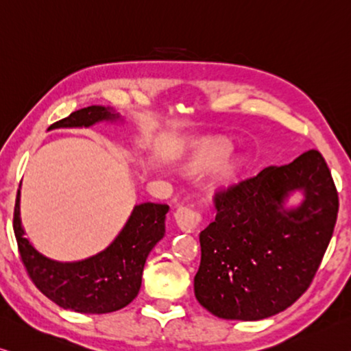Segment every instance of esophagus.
<instances>
[{
	"label": "esophagus",
	"instance_id": "34e87169",
	"mask_svg": "<svg viewBox=\"0 0 351 351\" xmlns=\"http://www.w3.org/2000/svg\"><path fill=\"white\" fill-rule=\"evenodd\" d=\"M174 217L177 221V226H179L183 232H193L194 229H197V226L201 224L202 221V215L193 207H179L174 213Z\"/></svg>",
	"mask_w": 351,
	"mask_h": 351
}]
</instances>
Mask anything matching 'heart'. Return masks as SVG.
<instances>
[{
    "instance_id": "heart-1",
    "label": "heart",
    "mask_w": 351,
    "mask_h": 351,
    "mask_svg": "<svg viewBox=\"0 0 351 351\" xmlns=\"http://www.w3.org/2000/svg\"><path fill=\"white\" fill-rule=\"evenodd\" d=\"M229 150H230V147L224 143L206 144L196 154V157L193 158L191 166H193V168H196V169L206 168V166H212L223 157H226V155L229 154Z\"/></svg>"
}]
</instances>
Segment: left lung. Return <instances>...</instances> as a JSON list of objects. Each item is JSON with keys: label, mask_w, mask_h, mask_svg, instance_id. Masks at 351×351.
Masks as SVG:
<instances>
[{"label": "left lung", "mask_w": 351, "mask_h": 351, "mask_svg": "<svg viewBox=\"0 0 351 351\" xmlns=\"http://www.w3.org/2000/svg\"><path fill=\"white\" fill-rule=\"evenodd\" d=\"M305 201L285 209L288 194ZM201 234L194 295L219 319L262 320L287 309L314 279L336 226L339 196L325 158L307 150L282 166L218 188Z\"/></svg>", "instance_id": "obj_1"}]
</instances>
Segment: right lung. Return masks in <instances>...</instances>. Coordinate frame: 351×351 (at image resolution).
I'll list each match as a JSON object with an SVG mask.
<instances>
[{
	"label": "right lung",
	"instance_id": "obj_1",
	"mask_svg": "<svg viewBox=\"0 0 351 351\" xmlns=\"http://www.w3.org/2000/svg\"><path fill=\"white\" fill-rule=\"evenodd\" d=\"M119 114L104 106L73 111L50 128L90 127L99 121L117 119ZM168 204L145 202L134 207L125 228L106 247L82 262H56L37 252L20 223L19 193L14 207V234L21 262L37 289L53 303L82 314H108L136 298L141 287L145 258L165 237Z\"/></svg>",
	"mask_w": 351,
	"mask_h": 351
}]
</instances>
